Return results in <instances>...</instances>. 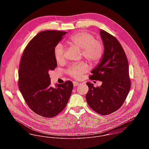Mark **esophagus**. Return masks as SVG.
<instances>
[{"instance_id":"obj_1","label":"esophagus","mask_w":149,"mask_h":149,"mask_svg":"<svg viewBox=\"0 0 149 149\" xmlns=\"http://www.w3.org/2000/svg\"><path fill=\"white\" fill-rule=\"evenodd\" d=\"M73 86H77V85H79V83H77V82H76V81H73Z\"/></svg>"}]
</instances>
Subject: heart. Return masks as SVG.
Listing matches in <instances>:
<instances>
[{
    "label": "heart",
    "instance_id": "b5f03b06",
    "mask_svg": "<svg viewBox=\"0 0 149 149\" xmlns=\"http://www.w3.org/2000/svg\"><path fill=\"white\" fill-rule=\"evenodd\" d=\"M70 45L81 50L82 54L85 60L91 64L98 62L102 58L104 47L102 42L95 40L94 36L87 32L81 31L73 35L68 41ZM54 57L58 63H62L65 58V50L64 46L58 44L54 49ZM88 70L84 63L73 65L68 70V74L77 79H80Z\"/></svg>",
    "mask_w": 149,
    "mask_h": 149
}]
</instances>
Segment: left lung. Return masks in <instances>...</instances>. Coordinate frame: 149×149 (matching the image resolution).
I'll return each instance as SVG.
<instances>
[{"label": "left lung", "instance_id": "8db88e82", "mask_svg": "<svg viewBox=\"0 0 149 149\" xmlns=\"http://www.w3.org/2000/svg\"><path fill=\"white\" fill-rule=\"evenodd\" d=\"M100 35L104 45V53L100 63L89 77L91 80L102 81L100 86L86 83L88 104L99 114L107 115L118 110L125 101L130 89L127 58L117 39L100 30Z\"/></svg>", "mask_w": 149, "mask_h": 149}]
</instances>
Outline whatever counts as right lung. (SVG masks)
I'll return each instance as SVG.
<instances>
[{"label":"right lung","instance_id":"obj_1","mask_svg":"<svg viewBox=\"0 0 149 149\" xmlns=\"http://www.w3.org/2000/svg\"><path fill=\"white\" fill-rule=\"evenodd\" d=\"M66 34L56 30L38 33L28 43L20 62L19 91L30 108L45 118L54 117L64 109L73 87L71 81L52 86L49 74L57 65L55 47Z\"/></svg>","mask_w":149,"mask_h":149}]
</instances>
